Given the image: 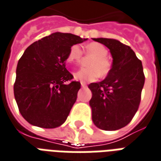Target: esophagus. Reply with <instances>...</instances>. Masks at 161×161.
Listing matches in <instances>:
<instances>
[{
  "label": "esophagus",
  "mask_w": 161,
  "mask_h": 161,
  "mask_svg": "<svg viewBox=\"0 0 161 161\" xmlns=\"http://www.w3.org/2000/svg\"><path fill=\"white\" fill-rule=\"evenodd\" d=\"M81 86H82V87H83V88H85L86 86V83L85 82H81Z\"/></svg>",
  "instance_id": "1"
}]
</instances>
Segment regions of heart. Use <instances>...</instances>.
I'll use <instances>...</instances> for the list:
<instances>
[{"label":"heart","instance_id":"obj_1","mask_svg":"<svg viewBox=\"0 0 161 161\" xmlns=\"http://www.w3.org/2000/svg\"><path fill=\"white\" fill-rule=\"evenodd\" d=\"M85 54L88 56H93L89 62V67L90 68H81L73 73L74 78L79 81H92L96 80L99 75L100 77H105L110 72L112 63L110 59L108 58L107 49L103 45L97 42H92L85 46ZM83 56V51L80 47L77 45H72L70 48L67 61L78 62L80 61Z\"/></svg>","mask_w":161,"mask_h":161}]
</instances>
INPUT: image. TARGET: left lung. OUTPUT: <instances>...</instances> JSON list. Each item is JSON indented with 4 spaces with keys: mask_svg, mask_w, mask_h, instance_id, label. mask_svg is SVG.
<instances>
[{
    "mask_svg": "<svg viewBox=\"0 0 161 161\" xmlns=\"http://www.w3.org/2000/svg\"><path fill=\"white\" fill-rule=\"evenodd\" d=\"M113 58L107 77L89 85L92 120L100 129L114 131L127 126L137 112L145 77L143 66L132 49L114 39L97 38Z\"/></svg>",
    "mask_w": 161,
    "mask_h": 161,
    "instance_id": "left-lung-1",
    "label": "left lung"
}]
</instances>
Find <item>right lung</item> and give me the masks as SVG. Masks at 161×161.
<instances>
[{
    "label": "right lung",
    "mask_w": 161,
    "mask_h": 161,
    "mask_svg": "<svg viewBox=\"0 0 161 161\" xmlns=\"http://www.w3.org/2000/svg\"><path fill=\"white\" fill-rule=\"evenodd\" d=\"M88 39L54 33L27 48L18 61L14 96L21 115L29 123L55 128L63 124L77 100L81 83L66 68L70 48Z\"/></svg>",
    "instance_id": "right-lung-1"
}]
</instances>
